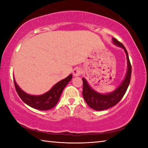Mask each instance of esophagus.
<instances>
[{
	"label": "esophagus",
	"instance_id": "esophagus-1",
	"mask_svg": "<svg viewBox=\"0 0 148 148\" xmlns=\"http://www.w3.org/2000/svg\"><path fill=\"white\" fill-rule=\"evenodd\" d=\"M82 73V69L80 67H76L73 69V75L75 77L80 76Z\"/></svg>",
	"mask_w": 148,
	"mask_h": 148
}]
</instances>
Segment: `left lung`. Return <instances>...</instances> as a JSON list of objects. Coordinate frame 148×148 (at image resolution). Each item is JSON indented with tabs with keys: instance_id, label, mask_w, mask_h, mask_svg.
I'll return each instance as SVG.
<instances>
[{
	"instance_id": "8db88e82",
	"label": "left lung",
	"mask_w": 148,
	"mask_h": 148,
	"mask_svg": "<svg viewBox=\"0 0 148 148\" xmlns=\"http://www.w3.org/2000/svg\"><path fill=\"white\" fill-rule=\"evenodd\" d=\"M112 43L117 46L120 47L124 50L127 58V71L125 78L123 81L119 85L116 89L114 91L107 93V94H102L95 90L88 85L87 80L83 78V96L87 104L90 108L95 110L101 111L106 109L110 108L115 106L124 97L128 88L131 79L132 67L130 62L129 57L126 49L123 44L119 42L116 38H112Z\"/></svg>"
}]
</instances>
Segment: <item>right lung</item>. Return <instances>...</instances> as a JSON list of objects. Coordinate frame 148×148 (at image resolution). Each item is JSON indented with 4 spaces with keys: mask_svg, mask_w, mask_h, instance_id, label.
I'll return each mask as SVG.
<instances>
[{
    "mask_svg": "<svg viewBox=\"0 0 148 148\" xmlns=\"http://www.w3.org/2000/svg\"><path fill=\"white\" fill-rule=\"evenodd\" d=\"M72 74L63 79L53 86L49 91L41 95H32L25 92L19 87L14 78L15 88L16 92L22 101L32 108L40 110H47L51 109L58 103L64 88L71 80Z\"/></svg>",
    "mask_w": 148,
    "mask_h": 148,
    "instance_id": "right-lung-1",
    "label": "right lung"
}]
</instances>
